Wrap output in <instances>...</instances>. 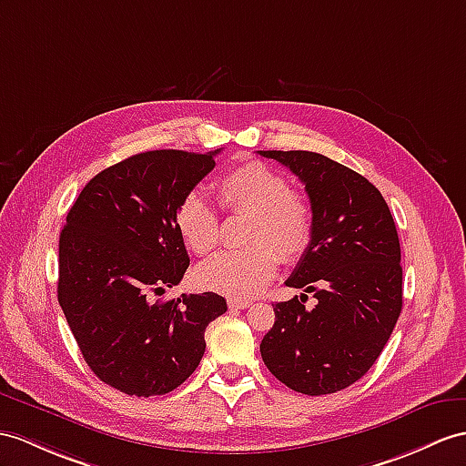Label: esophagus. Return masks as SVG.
<instances>
[{
  "instance_id": "esophagus-1",
  "label": "esophagus",
  "mask_w": 466,
  "mask_h": 466,
  "mask_svg": "<svg viewBox=\"0 0 466 466\" xmlns=\"http://www.w3.org/2000/svg\"><path fill=\"white\" fill-rule=\"evenodd\" d=\"M227 304H229L231 310H245L253 302L251 300H243V299H229V300H227Z\"/></svg>"
}]
</instances>
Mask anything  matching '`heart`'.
<instances>
[{"instance_id": "1", "label": "heart", "mask_w": 466, "mask_h": 466, "mask_svg": "<svg viewBox=\"0 0 466 466\" xmlns=\"http://www.w3.org/2000/svg\"><path fill=\"white\" fill-rule=\"evenodd\" d=\"M219 208L225 213H247L241 251L221 253L196 270L203 289L227 297H255L272 280L282 263L297 260L312 239V208L275 167L245 162L215 181ZM176 227L196 255H209L219 243L218 213L199 194L181 199Z\"/></svg>"}]
</instances>
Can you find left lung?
I'll list each match as a JSON object with an SVG mask.
<instances>
[{
  "label": "left lung",
  "mask_w": 466,
  "mask_h": 466,
  "mask_svg": "<svg viewBox=\"0 0 466 466\" xmlns=\"http://www.w3.org/2000/svg\"><path fill=\"white\" fill-rule=\"evenodd\" d=\"M304 184L312 239L287 287L312 292L277 302L260 342L265 366L304 395L346 390L373 366L403 304L401 248L380 189L354 169L304 150H267Z\"/></svg>",
  "instance_id": "8db88e82"
}]
</instances>
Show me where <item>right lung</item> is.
Returning <instances> with one entry per match:
<instances>
[{"label":"right lung","mask_w":466,"mask_h":466,"mask_svg":"<svg viewBox=\"0 0 466 466\" xmlns=\"http://www.w3.org/2000/svg\"><path fill=\"white\" fill-rule=\"evenodd\" d=\"M219 152L130 156L90 179L66 215L56 297L88 368L122 393L176 390L199 366L208 324L227 312L215 292L154 300L189 267L176 211Z\"/></svg>","instance_id":"obj_1"}]
</instances>
